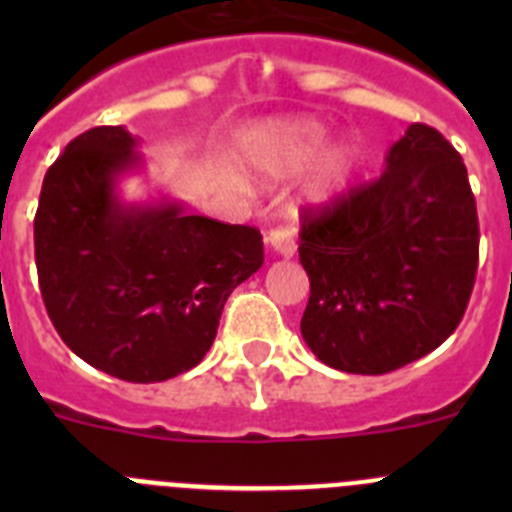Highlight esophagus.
Instances as JSON below:
<instances>
[{
	"instance_id": "obj_1",
	"label": "esophagus",
	"mask_w": 512,
	"mask_h": 512,
	"mask_svg": "<svg viewBox=\"0 0 512 512\" xmlns=\"http://www.w3.org/2000/svg\"><path fill=\"white\" fill-rule=\"evenodd\" d=\"M266 243L271 246V251L277 253V256H282V259H292L297 251V243H295V233L287 228H274L269 230V235H266Z\"/></svg>"
}]
</instances>
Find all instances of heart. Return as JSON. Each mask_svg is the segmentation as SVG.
Here are the masks:
<instances>
[{
	"mask_svg": "<svg viewBox=\"0 0 512 512\" xmlns=\"http://www.w3.org/2000/svg\"><path fill=\"white\" fill-rule=\"evenodd\" d=\"M330 128L310 117H287L261 130L248 143L246 161L251 174L266 184L287 182L300 174L310 161L319 158L302 182L297 205L300 207H328L346 197L361 169V148L351 138L330 143ZM322 150L324 153L320 154Z\"/></svg>",
	"mask_w": 512,
	"mask_h": 512,
	"instance_id": "heart-1",
	"label": "heart"
}]
</instances>
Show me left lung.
Listing matches in <instances>:
<instances>
[{"mask_svg":"<svg viewBox=\"0 0 512 512\" xmlns=\"http://www.w3.org/2000/svg\"><path fill=\"white\" fill-rule=\"evenodd\" d=\"M477 256L467 166L438 130L415 122L390 146L377 182L305 215L302 338L338 372H395L454 333Z\"/></svg>","mask_w":512,"mask_h":512,"instance_id":"8db88e82","label":"left lung"}]
</instances>
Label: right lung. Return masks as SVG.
I'll use <instances>...</instances> for the list:
<instances>
[{
    "mask_svg": "<svg viewBox=\"0 0 512 512\" xmlns=\"http://www.w3.org/2000/svg\"><path fill=\"white\" fill-rule=\"evenodd\" d=\"M122 125L81 133L48 169L35 215L45 310L79 359L135 384L200 364L223 305L264 264L256 228L189 215L184 202H128L146 158Z\"/></svg>",
    "mask_w": 512,
    "mask_h": 512,
    "instance_id": "add662e5",
    "label": "right lung"
}]
</instances>
